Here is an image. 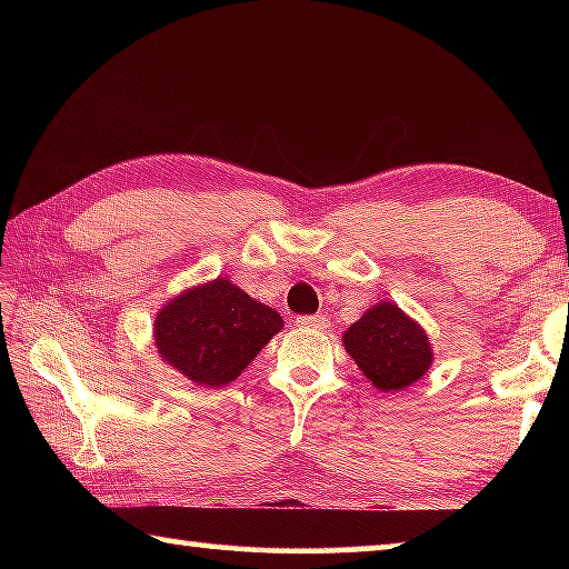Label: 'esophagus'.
<instances>
[{"label": "esophagus", "mask_w": 569, "mask_h": 569, "mask_svg": "<svg viewBox=\"0 0 569 569\" xmlns=\"http://www.w3.org/2000/svg\"><path fill=\"white\" fill-rule=\"evenodd\" d=\"M296 323L303 326V329H326L329 326V319L321 313H313V316H296Z\"/></svg>", "instance_id": "34e87169"}]
</instances>
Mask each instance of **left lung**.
I'll return each instance as SVG.
<instances>
[{
  "label": "left lung",
  "instance_id": "obj_1",
  "mask_svg": "<svg viewBox=\"0 0 569 569\" xmlns=\"http://www.w3.org/2000/svg\"><path fill=\"white\" fill-rule=\"evenodd\" d=\"M343 346L366 379L381 391L411 387L431 366L427 333L393 303L369 308L343 333Z\"/></svg>",
  "mask_w": 569,
  "mask_h": 569
}]
</instances>
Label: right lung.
<instances>
[{
	"label": "right lung",
	"instance_id": "right-lung-1",
	"mask_svg": "<svg viewBox=\"0 0 569 569\" xmlns=\"http://www.w3.org/2000/svg\"><path fill=\"white\" fill-rule=\"evenodd\" d=\"M281 326L283 319L271 306L253 301L228 278H216L162 308L156 319V343L162 361L190 381L226 387Z\"/></svg>",
	"mask_w": 569,
	"mask_h": 569
}]
</instances>
